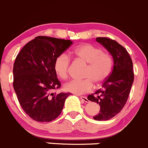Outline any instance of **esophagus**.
I'll return each instance as SVG.
<instances>
[{"label": "esophagus", "instance_id": "obj_1", "mask_svg": "<svg viewBox=\"0 0 148 148\" xmlns=\"http://www.w3.org/2000/svg\"><path fill=\"white\" fill-rule=\"evenodd\" d=\"M80 99H81L82 101H83L84 102H88L89 100L88 99L87 97H86V96H80Z\"/></svg>", "mask_w": 148, "mask_h": 148}]
</instances>
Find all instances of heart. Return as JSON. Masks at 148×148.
<instances>
[{
	"label": "heart",
	"instance_id": "b5f03b06",
	"mask_svg": "<svg viewBox=\"0 0 148 148\" xmlns=\"http://www.w3.org/2000/svg\"><path fill=\"white\" fill-rule=\"evenodd\" d=\"M75 57L87 63L83 80H73L64 86L66 91L80 95L90 92L93 88V83L99 85L103 83L112 71L113 62L109 53L102 52L96 46L85 44L73 49ZM71 60L66 54H60L55 59L54 70L57 76L62 80L68 78Z\"/></svg>",
	"mask_w": 148,
	"mask_h": 148
}]
</instances>
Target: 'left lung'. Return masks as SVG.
I'll list each match as a JSON object with an SVG mask.
<instances>
[{
  "label": "left lung",
  "mask_w": 148,
  "mask_h": 148,
  "mask_svg": "<svg viewBox=\"0 0 148 148\" xmlns=\"http://www.w3.org/2000/svg\"><path fill=\"white\" fill-rule=\"evenodd\" d=\"M96 42L103 45L112 55L114 65L101 88L89 95L88 99L100 106L99 113L93 116V119L106 121L118 114L123 109L134 81V72L132 61L124 47L107 37H97Z\"/></svg>",
  "instance_id": "8db88e82"
}]
</instances>
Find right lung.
<instances>
[{"label": "right lung", "instance_id": "obj_1", "mask_svg": "<svg viewBox=\"0 0 148 148\" xmlns=\"http://www.w3.org/2000/svg\"><path fill=\"white\" fill-rule=\"evenodd\" d=\"M73 42L39 36L28 42L16 56L14 65V90L25 113L34 120L49 122L62 112L71 93H52L60 88L54 62Z\"/></svg>", "mask_w": 148, "mask_h": 148}]
</instances>
